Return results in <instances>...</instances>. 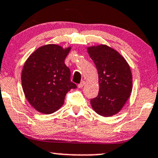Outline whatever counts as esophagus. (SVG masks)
I'll return each mask as SVG.
<instances>
[{
    "mask_svg": "<svg viewBox=\"0 0 158 158\" xmlns=\"http://www.w3.org/2000/svg\"><path fill=\"white\" fill-rule=\"evenodd\" d=\"M85 85V82H82L80 83V84L78 85V88H82L83 86Z\"/></svg>",
    "mask_w": 158,
    "mask_h": 158,
    "instance_id": "esophagus-1",
    "label": "esophagus"
}]
</instances>
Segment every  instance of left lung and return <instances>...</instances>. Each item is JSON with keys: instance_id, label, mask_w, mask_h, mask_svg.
Wrapping results in <instances>:
<instances>
[{"instance_id": "1", "label": "left lung", "mask_w": 158, "mask_h": 158, "mask_svg": "<svg viewBox=\"0 0 158 158\" xmlns=\"http://www.w3.org/2000/svg\"><path fill=\"white\" fill-rule=\"evenodd\" d=\"M87 52L98 70L100 87L98 96L91 100V107L103 117L116 115L132 91L131 67L118 52L106 45L89 46Z\"/></svg>"}]
</instances>
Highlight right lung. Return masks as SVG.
<instances>
[{
    "mask_svg": "<svg viewBox=\"0 0 158 158\" xmlns=\"http://www.w3.org/2000/svg\"><path fill=\"white\" fill-rule=\"evenodd\" d=\"M71 47L48 44L36 49L26 60L22 85L28 103L38 112L52 114L63 105L67 93L76 84L64 60Z\"/></svg>",
    "mask_w": 158,
    "mask_h": 158,
    "instance_id": "1",
    "label": "right lung"
}]
</instances>
